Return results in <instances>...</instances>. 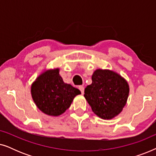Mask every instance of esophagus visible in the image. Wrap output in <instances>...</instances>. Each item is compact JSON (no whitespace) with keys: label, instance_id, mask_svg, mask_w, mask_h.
I'll list each match as a JSON object with an SVG mask.
<instances>
[{"label":"esophagus","instance_id":"34e87169","mask_svg":"<svg viewBox=\"0 0 156 156\" xmlns=\"http://www.w3.org/2000/svg\"><path fill=\"white\" fill-rule=\"evenodd\" d=\"M79 89L81 91V92H82V94H84V87L83 86H80L79 87Z\"/></svg>","mask_w":156,"mask_h":156}]
</instances>
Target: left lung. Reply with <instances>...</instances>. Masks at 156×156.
I'll list each match as a JSON object with an SVG mask.
<instances>
[{"mask_svg": "<svg viewBox=\"0 0 156 156\" xmlns=\"http://www.w3.org/2000/svg\"><path fill=\"white\" fill-rule=\"evenodd\" d=\"M92 83L84 89V97L93 112L103 119L119 115L127 101L129 86L116 72L97 69L91 76Z\"/></svg>", "mask_w": 156, "mask_h": 156, "instance_id": "obj_1", "label": "left lung"}]
</instances>
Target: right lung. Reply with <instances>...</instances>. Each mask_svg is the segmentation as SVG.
<instances>
[{"mask_svg":"<svg viewBox=\"0 0 156 156\" xmlns=\"http://www.w3.org/2000/svg\"><path fill=\"white\" fill-rule=\"evenodd\" d=\"M80 94L78 89L63 82L59 69L43 72L31 87L32 97L36 106L44 114L52 116L65 112L74 98Z\"/></svg>","mask_w":156,"mask_h":156,"instance_id":"obj_1","label":"right lung"}]
</instances>
